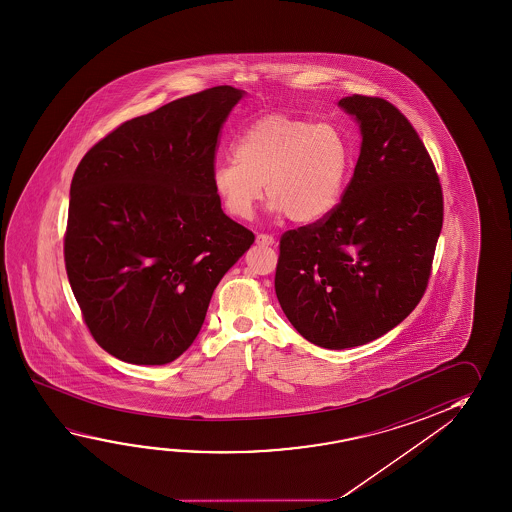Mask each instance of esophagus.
Returning a JSON list of instances; mask_svg holds the SVG:
<instances>
[{"mask_svg":"<svg viewBox=\"0 0 512 512\" xmlns=\"http://www.w3.org/2000/svg\"><path fill=\"white\" fill-rule=\"evenodd\" d=\"M255 241H257V244H260V246H273V244H275V237L269 234H257Z\"/></svg>","mask_w":512,"mask_h":512,"instance_id":"34e87169","label":"esophagus"}]
</instances>
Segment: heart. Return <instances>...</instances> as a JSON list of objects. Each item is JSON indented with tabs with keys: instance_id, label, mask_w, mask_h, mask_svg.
<instances>
[{
	"instance_id": "1",
	"label": "heart",
	"mask_w": 512,
	"mask_h": 512,
	"mask_svg": "<svg viewBox=\"0 0 512 512\" xmlns=\"http://www.w3.org/2000/svg\"><path fill=\"white\" fill-rule=\"evenodd\" d=\"M234 160L212 168V187L230 216L250 219L262 198L294 223L328 218L343 198L352 146L341 126L285 112L253 121L235 139Z\"/></svg>"
}]
</instances>
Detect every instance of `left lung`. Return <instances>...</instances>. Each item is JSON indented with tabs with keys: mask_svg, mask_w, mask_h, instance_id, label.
I'll list each match as a JSON object with an SVG mask.
<instances>
[{
	"mask_svg": "<svg viewBox=\"0 0 512 512\" xmlns=\"http://www.w3.org/2000/svg\"><path fill=\"white\" fill-rule=\"evenodd\" d=\"M339 105L361 125V155L337 209L280 237L275 291L312 344L375 341L427 291L443 227V191L418 132L393 103L353 94Z\"/></svg>",
	"mask_w": 512,
	"mask_h": 512,
	"instance_id": "obj_1",
	"label": "left lung"
}]
</instances>
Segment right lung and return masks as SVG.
Masks as SVG:
<instances>
[{"label":"right lung","mask_w":512,"mask_h":512,"mask_svg":"<svg viewBox=\"0 0 512 512\" xmlns=\"http://www.w3.org/2000/svg\"><path fill=\"white\" fill-rule=\"evenodd\" d=\"M243 94L219 85L125 121L76 168L66 271L91 336L119 361L180 357L255 241L212 187L219 132Z\"/></svg>","instance_id":"1"}]
</instances>
